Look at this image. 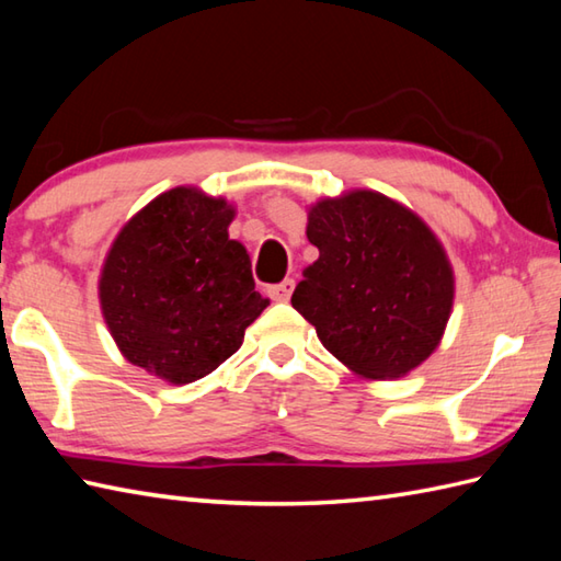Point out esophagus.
I'll return each mask as SVG.
<instances>
[{
    "label": "esophagus",
    "instance_id": "esophagus-1",
    "mask_svg": "<svg viewBox=\"0 0 561 561\" xmlns=\"http://www.w3.org/2000/svg\"><path fill=\"white\" fill-rule=\"evenodd\" d=\"M291 291H294V279H284L279 284H274V287H270V296L274 301H289Z\"/></svg>",
    "mask_w": 561,
    "mask_h": 561
}]
</instances>
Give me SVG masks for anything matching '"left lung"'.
<instances>
[{"label":"left lung","instance_id":"8db88e82","mask_svg":"<svg viewBox=\"0 0 561 561\" xmlns=\"http://www.w3.org/2000/svg\"><path fill=\"white\" fill-rule=\"evenodd\" d=\"M318 260L291 306L318 340L367 379H397L431 357L445 333L455 277L440 240L389 196L357 190L309 211Z\"/></svg>","mask_w":561,"mask_h":561}]
</instances>
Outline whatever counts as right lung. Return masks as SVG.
Here are the masks:
<instances>
[{
	"instance_id": "add662e5",
	"label": "right lung",
	"mask_w": 561,
	"mask_h": 561,
	"mask_svg": "<svg viewBox=\"0 0 561 561\" xmlns=\"http://www.w3.org/2000/svg\"><path fill=\"white\" fill-rule=\"evenodd\" d=\"M236 208L192 186L160 194L121 228L99 301L130 365L170 383L202 379L267 309L250 255L228 238Z\"/></svg>"
}]
</instances>
